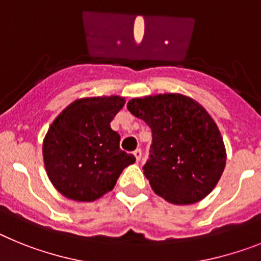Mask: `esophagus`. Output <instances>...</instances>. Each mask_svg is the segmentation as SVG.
Masks as SVG:
<instances>
[{"instance_id":"34e87169","label":"esophagus","mask_w":261,"mask_h":261,"mask_svg":"<svg viewBox=\"0 0 261 261\" xmlns=\"http://www.w3.org/2000/svg\"><path fill=\"white\" fill-rule=\"evenodd\" d=\"M134 155H135V159H137V162H140V158H142V149L137 148L134 151Z\"/></svg>"}]
</instances>
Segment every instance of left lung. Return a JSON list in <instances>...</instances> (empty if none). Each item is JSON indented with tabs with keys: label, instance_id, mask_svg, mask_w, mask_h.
<instances>
[{
	"label": "left lung",
	"instance_id": "8db88e82",
	"mask_svg": "<svg viewBox=\"0 0 261 261\" xmlns=\"http://www.w3.org/2000/svg\"><path fill=\"white\" fill-rule=\"evenodd\" d=\"M127 109L152 133L143 169L155 193L176 205L205 198L226 165L221 133L205 109L182 94L134 98Z\"/></svg>",
	"mask_w": 261,
	"mask_h": 261
}]
</instances>
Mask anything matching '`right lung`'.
I'll return each instance as SVG.
<instances>
[{
  "label": "right lung",
  "instance_id": "right-lung-1",
  "mask_svg": "<svg viewBox=\"0 0 261 261\" xmlns=\"http://www.w3.org/2000/svg\"><path fill=\"white\" fill-rule=\"evenodd\" d=\"M124 106L118 96L77 99L49 126L43 158L49 180L68 198L90 202L114 188L135 156L119 148L110 122Z\"/></svg>",
  "mask_w": 261,
  "mask_h": 261
}]
</instances>
